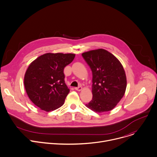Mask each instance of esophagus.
I'll return each instance as SVG.
<instances>
[{"label":"esophagus","instance_id":"esophagus-1","mask_svg":"<svg viewBox=\"0 0 157 157\" xmlns=\"http://www.w3.org/2000/svg\"><path fill=\"white\" fill-rule=\"evenodd\" d=\"M75 89L76 90H77V91H80V90H82V87L81 86H78V87H75Z\"/></svg>","mask_w":157,"mask_h":157}]
</instances>
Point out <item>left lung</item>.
<instances>
[{"label":"left lung","mask_w":157,"mask_h":157,"mask_svg":"<svg viewBox=\"0 0 157 157\" xmlns=\"http://www.w3.org/2000/svg\"><path fill=\"white\" fill-rule=\"evenodd\" d=\"M82 56L92 72L93 97L86 107L97 112L112 110L124 97L127 87L122 65L113 54L101 48Z\"/></svg>","instance_id":"obj_1"}]
</instances>
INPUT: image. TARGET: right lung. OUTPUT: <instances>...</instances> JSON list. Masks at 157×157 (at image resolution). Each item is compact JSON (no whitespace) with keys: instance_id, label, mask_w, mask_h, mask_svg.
<instances>
[{"instance_id":"1","label":"right lung","mask_w":157,"mask_h":157,"mask_svg":"<svg viewBox=\"0 0 157 157\" xmlns=\"http://www.w3.org/2000/svg\"><path fill=\"white\" fill-rule=\"evenodd\" d=\"M74 54H45L29 66L24 86L30 100L41 110L50 112L63 105L70 92L65 83L64 68L75 58Z\"/></svg>"}]
</instances>
